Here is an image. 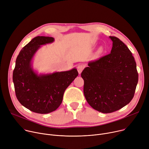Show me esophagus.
<instances>
[{
    "label": "esophagus",
    "instance_id": "1",
    "mask_svg": "<svg viewBox=\"0 0 149 149\" xmlns=\"http://www.w3.org/2000/svg\"><path fill=\"white\" fill-rule=\"evenodd\" d=\"M84 68V65L83 64H79L77 66V70H78L79 74L81 73V72L83 71Z\"/></svg>",
    "mask_w": 149,
    "mask_h": 149
}]
</instances>
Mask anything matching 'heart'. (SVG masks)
Segmentation results:
<instances>
[{"mask_svg": "<svg viewBox=\"0 0 149 149\" xmlns=\"http://www.w3.org/2000/svg\"><path fill=\"white\" fill-rule=\"evenodd\" d=\"M103 51V49L102 47H100V48L99 49V53H102Z\"/></svg>", "mask_w": 149, "mask_h": 149, "instance_id": "1", "label": "heart"}]
</instances>
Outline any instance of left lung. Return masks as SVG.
<instances>
[{
	"instance_id": "obj_1",
	"label": "left lung",
	"mask_w": 149,
	"mask_h": 149,
	"mask_svg": "<svg viewBox=\"0 0 149 149\" xmlns=\"http://www.w3.org/2000/svg\"><path fill=\"white\" fill-rule=\"evenodd\" d=\"M111 53L90 62L81 72L88 103L104 113L116 111L132 99L138 83L136 61L127 46L116 37Z\"/></svg>"
}]
</instances>
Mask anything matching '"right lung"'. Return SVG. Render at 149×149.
Masks as SVG:
<instances>
[{
  "label": "right lung",
  "instance_id": "right-lung-1",
  "mask_svg": "<svg viewBox=\"0 0 149 149\" xmlns=\"http://www.w3.org/2000/svg\"><path fill=\"white\" fill-rule=\"evenodd\" d=\"M55 38L37 36L25 46L17 56L13 72L16 96L20 103L30 111L46 114L61 105L63 93L78 76L74 68L70 71L38 74L34 70L33 60L41 46L52 43Z\"/></svg>",
  "mask_w": 149,
  "mask_h": 149
}]
</instances>
